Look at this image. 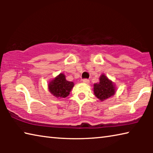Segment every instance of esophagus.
<instances>
[{
  "label": "esophagus",
  "instance_id": "34e87169",
  "mask_svg": "<svg viewBox=\"0 0 153 153\" xmlns=\"http://www.w3.org/2000/svg\"><path fill=\"white\" fill-rule=\"evenodd\" d=\"M82 82H84V84H89V82H90L89 79H84L82 80Z\"/></svg>",
  "mask_w": 153,
  "mask_h": 153
}]
</instances>
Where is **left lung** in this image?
<instances>
[{
	"label": "left lung",
	"mask_w": 153,
	"mask_h": 153,
	"mask_svg": "<svg viewBox=\"0 0 153 153\" xmlns=\"http://www.w3.org/2000/svg\"><path fill=\"white\" fill-rule=\"evenodd\" d=\"M93 91L96 97L100 101H103L115 94V84L102 74L99 77V82L94 84Z\"/></svg>",
	"instance_id": "obj_1"
}]
</instances>
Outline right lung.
<instances>
[{
    "label": "right lung",
    "instance_id": "1",
    "mask_svg": "<svg viewBox=\"0 0 153 153\" xmlns=\"http://www.w3.org/2000/svg\"><path fill=\"white\" fill-rule=\"evenodd\" d=\"M74 86V83L67 81L63 73L59 74L55 78L51 80L48 84L49 92L54 97L63 98L68 97Z\"/></svg>",
    "mask_w": 153,
    "mask_h": 153
}]
</instances>
